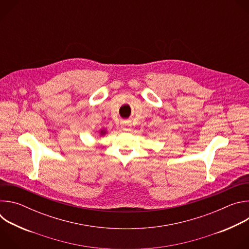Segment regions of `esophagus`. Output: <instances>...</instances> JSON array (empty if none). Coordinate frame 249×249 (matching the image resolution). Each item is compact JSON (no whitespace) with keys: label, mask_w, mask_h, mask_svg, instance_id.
<instances>
[{"label":"esophagus","mask_w":249,"mask_h":249,"mask_svg":"<svg viewBox=\"0 0 249 249\" xmlns=\"http://www.w3.org/2000/svg\"><path fill=\"white\" fill-rule=\"evenodd\" d=\"M121 127H122V130L123 131H131V129H132V123H131V121H129V120H126V121H123L122 122V124H121Z\"/></svg>","instance_id":"34e87169"}]
</instances>
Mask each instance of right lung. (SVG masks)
Segmentation results:
<instances>
[{"mask_svg": "<svg viewBox=\"0 0 249 249\" xmlns=\"http://www.w3.org/2000/svg\"><path fill=\"white\" fill-rule=\"evenodd\" d=\"M100 134H101V135H104V134H105V130H101V131H100Z\"/></svg>", "mask_w": 249, "mask_h": 249, "instance_id": "right-lung-1", "label": "right lung"}]
</instances>
